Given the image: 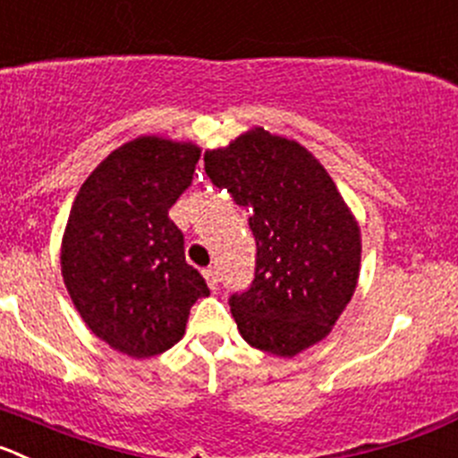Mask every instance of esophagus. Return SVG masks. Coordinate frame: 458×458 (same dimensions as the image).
I'll list each match as a JSON object with an SVG mask.
<instances>
[{
  "mask_svg": "<svg viewBox=\"0 0 458 458\" xmlns=\"http://www.w3.org/2000/svg\"><path fill=\"white\" fill-rule=\"evenodd\" d=\"M203 277H205V282H208L209 289H212V292H215V289L219 287V271H216L215 267H208V268H205Z\"/></svg>",
  "mask_w": 458,
  "mask_h": 458,
  "instance_id": "34e87169",
  "label": "esophagus"
}]
</instances>
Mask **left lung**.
Wrapping results in <instances>:
<instances>
[{
  "label": "left lung",
  "instance_id": "obj_1",
  "mask_svg": "<svg viewBox=\"0 0 458 458\" xmlns=\"http://www.w3.org/2000/svg\"><path fill=\"white\" fill-rule=\"evenodd\" d=\"M205 174L249 208L255 277L228 298L253 348L293 357L330 335L352 298L361 237L344 196L318 160L264 128L205 151Z\"/></svg>",
  "mask_w": 458,
  "mask_h": 458
}]
</instances>
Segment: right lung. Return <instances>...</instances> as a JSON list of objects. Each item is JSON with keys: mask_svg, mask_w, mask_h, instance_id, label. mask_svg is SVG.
<instances>
[{"mask_svg": "<svg viewBox=\"0 0 458 458\" xmlns=\"http://www.w3.org/2000/svg\"><path fill=\"white\" fill-rule=\"evenodd\" d=\"M194 144L138 138L110 153L76 194L63 237V280L85 326L128 357L160 354L209 296L185 262L171 205L194 181Z\"/></svg>", "mask_w": 458, "mask_h": 458, "instance_id": "obj_1", "label": "right lung"}]
</instances>
